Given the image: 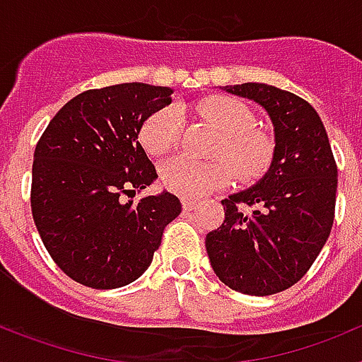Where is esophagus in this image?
<instances>
[{"instance_id":"34e87169","label":"esophagus","mask_w":362,"mask_h":362,"mask_svg":"<svg viewBox=\"0 0 362 362\" xmlns=\"http://www.w3.org/2000/svg\"><path fill=\"white\" fill-rule=\"evenodd\" d=\"M197 206V201L194 199H183V210H187V212H190V210H194Z\"/></svg>"}]
</instances>
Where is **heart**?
<instances>
[{"label":"heart","mask_w":362,"mask_h":362,"mask_svg":"<svg viewBox=\"0 0 362 362\" xmlns=\"http://www.w3.org/2000/svg\"><path fill=\"white\" fill-rule=\"evenodd\" d=\"M201 116L221 130L214 156L216 161L199 163L192 159L172 158L163 165V185L177 196L199 199L232 181L233 170L243 181L259 179L270 168L274 143L267 134L255 130L252 110L239 99L212 95L201 101ZM181 116L175 108H163L145 121L141 143L153 156L170 152L177 145Z\"/></svg>","instance_id":"heart-1"}]
</instances>
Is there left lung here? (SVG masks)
<instances>
[{
  "label": "left lung",
  "instance_id": "left-lung-1",
  "mask_svg": "<svg viewBox=\"0 0 362 362\" xmlns=\"http://www.w3.org/2000/svg\"><path fill=\"white\" fill-rule=\"evenodd\" d=\"M221 90L267 110L276 146L257 183L221 201L225 221L206 233V254L226 286L272 296L305 276L330 235L337 166L325 124L308 101L267 83ZM246 206L255 210L245 213Z\"/></svg>",
  "mask_w": 362,
  "mask_h": 362
}]
</instances>
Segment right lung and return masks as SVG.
Masks as SVG:
<instances>
[{"mask_svg":"<svg viewBox=\"0 0 362 362\" xmlns=\"http://www.w3.org/2000/svg\"><path fill=\"white\" fill-rule=\"evenodd\" d=\"M174 90L121 83L86 90L57 112L32 165V216L45 248L70 279L119 288L145 274L165 226L181 214L170 192L123 196L158 179L137 136Z\"/></svg>","mask_w":362,"mask_h":362,"instance_id":"obj_1","label":"right lung"}]
</instances>
